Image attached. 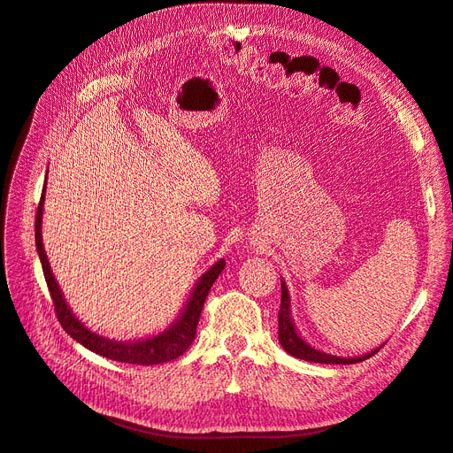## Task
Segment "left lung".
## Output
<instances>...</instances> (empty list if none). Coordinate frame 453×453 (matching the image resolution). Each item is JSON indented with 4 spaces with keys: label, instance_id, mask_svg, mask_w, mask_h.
Wrapping results in <instances>:
<instances>
[{
    "label": "left lung",
    "instance_id": "8db88e82",
    "mask_svg": "<svg viewBox=\"0 0 453 453\" xmlns=\"http://www.w3.org/2000/svg\"><path fill=\"white\" fill-rule=\"evenodd\" d=\"M279 342L282 349L292 357H298L302 360H309V363H319V365H355V363H363V360L370 358L373 353H378L380 349H373L365 357H355V358H342V357H334L328 353H322L319 349L309 345L302 335L296 332V326L292 322V313H290V296L287 284L280 282V309H279Z\"/></svg>",
    "mask_w": 453,
    "mask_h": 453
}]
</instances>
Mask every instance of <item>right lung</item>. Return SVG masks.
I'll return each instance as SVG.
<instances>
[{
	"mask_svg": "<svg viewBox=\"0 0 453 453\" xmlns=\"http://www.w3.org/2000/svg\"><path fill=\"white\" fill-rule=\"evenodd\" d=\"M43 201H45V189L42 191L40 204H37L35 212V247L37 254H40L43 275L47 280V288L50 292V300L55 305V313L60 320L62 328L66 330L75 342H80L88 351H93L100 357H106L111 360H118V363L127 365H142V366H153L161 363H169V360L178 358L188 351L191 342L196 340L197 332V322L203 311V305L206 296L211 292V287L218 275L222 273L226 267V262L219 260L216 262L206 273L199 279V282L193 288L186 307L182 309V315L176 319L173 326L163 330L161 334L153 335L148 340H138V342H113L108 338H102V335L90 332L85 325L75 319L68 303L64 302V296L58 288V282L53 277V271H50L47 254L43 249V237H42V216H43Z\"/></svg>",
	"mask_w": 453,
	"mask_h": 453,
	"instance_id": "right-lung-1",
	"label": "right lung"
}]
</instances>
